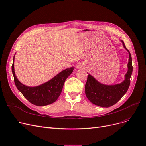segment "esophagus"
Masks as SVG:
<instances>
[{
  "label": "esophagus",
  "instance_id": "34e87169",
  "mask_svg": "<svg viewBox=\"0 0 146 146\" xmlns=\"http://www.w3.org/2000/svg\"><path fill=\"white\" fill-rule=\"evenodd\" d=\"M82 67H83V66H82V64H80V63L78 64V65H76V68H81Z\"/></svg>",
  "mask_w": 146,
  "mask_h": 146
}]
</instances>
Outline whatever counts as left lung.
Segmentation results:
<instances>
[{"instance_id":"8db88e82","label":"left lung","mask_w":146,"mask_h":146,"mask_svg":"<svg viewBox=\"0 0 146 146\" xmlns=\"http://www.w3.org/2000/svg\"><path fill=\"white\" fill-rule=\"evenodd\" d=\"M121 41L129 54L128 71L125 75V80L117 85H107L99 82L92 75H88L85 85L86 96L92 103L96 105L106 108L113 105L125 94L129 86L130 78L133 73L132 58L124 41Z\"/></svg>"}]
</instances>
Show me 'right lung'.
<instances>
[{"label": "right lung", "mask_w": 146, "mask_h": 146, "mask_svg": "<svg viewBox=\"0 0 146 146\" xmlns=\"http://www.w3.org/2000/svg\"><path fill=\"white\" fill-rule=\"evenodd\" d=\"M14 58L13 59L12 71L15 85L29 102L37 106L47 105L56 101L62 91L65 80L74 69V67L67 68L42 85L30 87L23 85L17 79L15 73Z\"/></svg>", "instance_id": "obj_1"}]
</instances>
